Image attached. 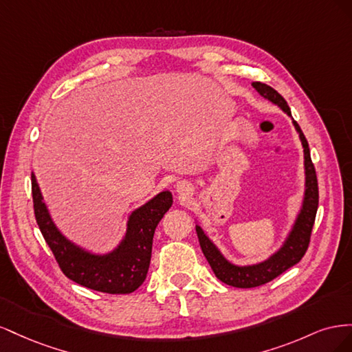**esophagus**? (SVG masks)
Here are the masks:
<instances>
[{
  "label": "esophagus",
  "instance_id": "1",
  "mask_svg": "<svg viewBox=\"0 0 352 352\" xmlns=\"http://www.w3.org/2000/svg\"><path fill=\"white\" fill-rule=\"evenodd\" d=\"M176 190L177 194H180V197H189L190 192H192V190H190V186L186 182L176 184Z\"/></svg>",
  "mask_w": 352,
  "mask_h": 352
}]
</instances>
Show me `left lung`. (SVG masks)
Masks as SVG:
<instances>
[{
	"mask_svg": "<svg viewBox=\"0 0 352 352\" xmlns=\"http://www.w3.org/2000/svg\"><path fill=\"white\" fill-rule=\"evenodd\" d=\"M252 87L263 98L272 101L273 104L278 105V107H280L287 116L292 117L289 105H287V102L278 91H274L269 85L261 82H252ZM292 123L295 126V131L300 135V140L304 148L305 189L301 210L298 212V216L294 221V226L291 232L287 233L282 247L274 254H272L267 260H264L261 263L250 265H236L230 263L225 255L220 252V250L216 247V243L207 236V233L202 230L199 225L195 226L201 250L204 252L208 264L211 265L212 272L216 274V278L229 286L255 287L273 280L274 278H278L279 274L292 267V265L300 263L308 248V243H310L311 230L318 207L317 176L314 164L311 162L310 148H308V142L301 131V127L298 126L295 120H292Z\"/></svg>",
	"mask_w": 352,
	"mask_h": 352,
	"instance_id": "8db88e82",
	"label": "left lung"
}]
</instances>
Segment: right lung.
<instances>
[{
	"label": "right lung",
	"instance_id": "obj_1",
	"mask_svg": "<svg viewBox=\"0 0 352 352\" xmlns=\"http://www.w3.org/2000/svg\"><path fill=\"white\" fill-rule=\"evenodd\" d=\"M32 198L35 219L61 272L73 282L105 294H131L140 287L151 261L155 228L173 204L170 190L157 194L138 207L127 219L126 233L117 247L107 254H95L67 239L51 219L32 172Z\"/></svg>",
	"mask_w": 352,
	"mask_h": 352
}]
</instances>
